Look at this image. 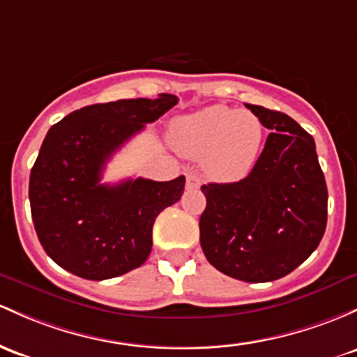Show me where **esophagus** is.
Returning a JSON list of instances; mask_svg holds the SVG:
<instances>
[{"mask_svg":"<svg viewBox=\"0 0 357 357\" xmlns=\"http://www.w3.org/2000/svg\"><path fill=\"white\" fill-rule=\"evenodd\" d=\"M199 185H202V181H199L197 172L188 171L186 172V188L188 190H197V188H199Z\"/></svg>","mask_w":357,"mask_h":357,"instance_id":"34e87169","label":"esophagus"}]
</instances>
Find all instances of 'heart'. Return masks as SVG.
Masks as SVG:
<instances>
[{"instance_id":"obj_1","label":"heart","mask_w":357,"mask_h":357,"mask_svg":"<svg viewBox=\"0 0 357 357\" xmlns=\"http://www.w3.org/2000/svg\"><path fill=\"white\" fill-rule=\"evenodd\" d=\"M172 147L188 158H203V169L220 183L244 179L259 159L264 125L256 113L213 105L172 123Z\"/></svg>"}]
</instances>
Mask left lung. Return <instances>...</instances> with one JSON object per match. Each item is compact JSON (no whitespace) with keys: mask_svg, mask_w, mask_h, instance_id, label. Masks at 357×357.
I'll return each mask as SVG.
<instances>
[{"mask_svg":"<svg viewBox=\"0 0 357 357\" xmlns=\"http://www.w3.org/2000/svg\"><path fill=\"white\" fill-rule=\"evenodd\" d=\"M245 107L271 134L248 178L202 186L199 244L220 273L264 283L287 276L319 248L328 195L313 137L284 113Z\"/></svg>","mask_w":357,"mask_h":357,"instance_id":"1","label":"left lung"}]
</instances>
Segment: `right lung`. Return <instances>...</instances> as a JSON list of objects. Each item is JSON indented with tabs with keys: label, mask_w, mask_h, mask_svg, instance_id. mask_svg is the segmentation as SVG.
<instances>
[{
	"label": "right lung",
	"mask_w": 357,
	"mask_h": 357,
	"mask_svg": "<svg viewBox=\"0 0 357 357\" xmlns=\"http://www.w3.org/2000/svg\"><path fill=\"white\" fill-rule=\"evenodd\" d=\"M176 103L159 95L89 105L47 132L30 172V208L42 248L66 271L101 281L147 261L155 217L181 198L185 176L103 185L101 174L127 140Z\"/></svg>",
	"instance_id": "1"
}]
</instances>
